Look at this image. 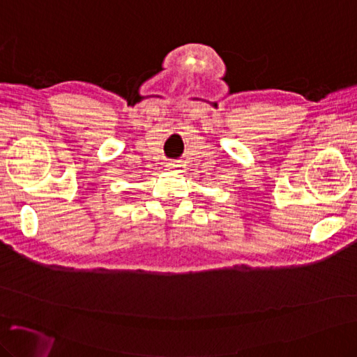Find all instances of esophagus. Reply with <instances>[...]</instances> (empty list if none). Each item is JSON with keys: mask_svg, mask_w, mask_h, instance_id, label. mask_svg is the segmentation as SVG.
I'll return each mask as SVG.
<instances>
[{"mask_svg": "<svg viewBox=\"0 0 357 357\" xmlns=\"http://www.w3.org/2000/svg\"><path fill=\"white\" fill-rule=\"evenodd\" d=\"M167 167H169V169H175V167H178V166L175 165V162H169Z\"/></svg>", "mask_w": 357, "mask_h": 357, "instance_id": "obj_1", "label": "esophagus"}]
</instances>
